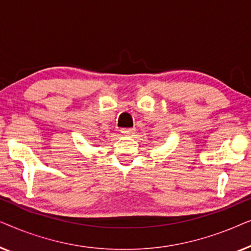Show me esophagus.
<instances>
[{"mask_svg":"<svg viewBox=\"0 0 251 251\" xmlns=\"http://www.w3.org/2000/svg\"><path fill=\"white\" fill-rule=\"evenodd\" d=\"M121 132L123 133V135H126V136H130V135H132L133 132H135V129H132V128H123V129H121Z\"/></svg>","mask_w":251,"mask_h":251,"instance_id":"34e87169","label":"esophagus"}]
</instances>
